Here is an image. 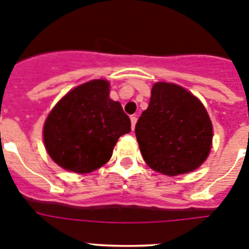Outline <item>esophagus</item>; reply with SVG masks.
<instances>
[{
	"mask_svg": "<svg viewBox=\"0 0 249 249\" xmlns=\"http://www.w3.org/2000/svg\"><path fill=\"white\" fill-rule=\"evenodd\" d=\"M136 122H137V117H136V116H131V128H132V131L135 129Z\"/></svg>",
	"mask_w": 249,
	"mask_h": 249,
	"instance_id": "1",
	"label": "esophagus"
}]
</instances>
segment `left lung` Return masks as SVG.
Listing matches in <instances>:
<instances>
[{
    "label": "left lung",
    "mask_w": 249,
    "mask_h": 249,
    "mask_svg": "<svg viewBox=\"0 0 249 249\" xmlns=\"http://www.w3.org/2000/svg\"><path fill=\"white\" fill-rule=\"evenodd\" d=\"M142 157L157 172L177 176L198 168L208 157L213 128L198 98L175 83L152 87L148 108L136 123Z\"/></svg>",
    "instance_id": "1"
}]
</instances>
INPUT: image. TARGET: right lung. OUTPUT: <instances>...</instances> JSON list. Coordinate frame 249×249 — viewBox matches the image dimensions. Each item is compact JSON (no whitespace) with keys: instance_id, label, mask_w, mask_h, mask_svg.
Returning <instances> with one entry per match:
<instances>
[{"instance_id":"obj_1","label":"right lung","mask_w":249,"mask_h":249,"mask_svg":"<svg viewBox=\"0 0 249 249\" xmlns=\"http://www.w3.org/2000/svg\"><path fill=\"white\" fill-rule=\"evenodd\" d=\"M108 93L107 81H89L68 92L48 114L43 141L58 166L92 172L111 158L118 138L131 132V120Z\"/></svg>"}]
</instances>
